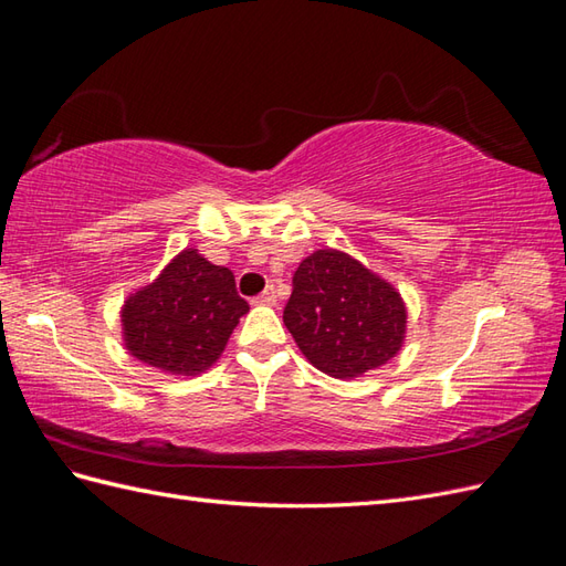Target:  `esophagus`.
<instances>
[{
  "label": "esophagus",
  "instance_id": "esophagus-1",
  "mask_svg": "<svg viewBox=\"0 0 566 566\" xmlns=\"http://www.w3.org/2000/svg\"><path fill=\"white\" fill-rule=\"evenodd\" d=\"M255 306H274L277 304V292H274V286H268L265 292H262L260 296L253 298Z\"/></svg>",
  "mask_w": 566,
  "mask_h": 566
}]
</instances>
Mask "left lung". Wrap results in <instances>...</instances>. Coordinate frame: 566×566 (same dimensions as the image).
Instances as JSON below:
<instances>
[{
	"mask_svg": "<svg viewBox=\"0 0 566 566\" xmlns=\"http://www.w3.org/2000/svg\"><path fill=\"white\" fill-rule=\"evenodd\" d=\"M284 325L315 369L357 378L402 347L407 311L390 282L343 251L311 253L292 280Z\"/></svg>",
	"mask_w": 566,
	"mask_h": 566,
	"instance_id": "obj_1",
	"label": "left lung"
}]
</instances>
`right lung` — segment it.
<instances>
[{"mask_svg": "<svg viewBox=\"0 0 566 566\" xmlns=\"http://www.w3.org/2000/svg\"><path fill=\"white\" fill-rule=\"evenodd\" d=\"M245 313L233 272L186 248L151 284L129 294L123 339L133 357L154 369L195 376L221 357Z\"/></svg>", "mask_w": 566, "mask_h": 566, "instance_id": "add662e5", "label": "right lung"}]
</instances>
